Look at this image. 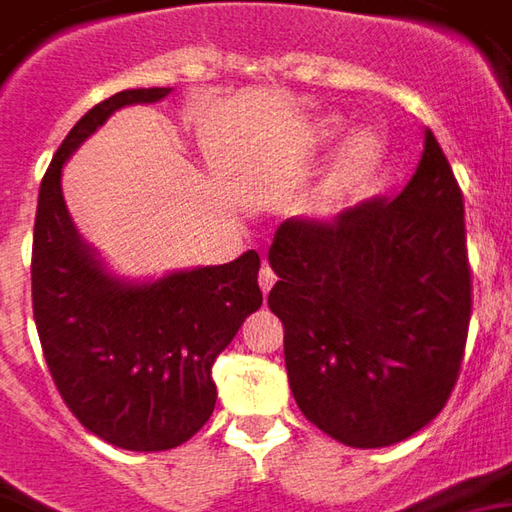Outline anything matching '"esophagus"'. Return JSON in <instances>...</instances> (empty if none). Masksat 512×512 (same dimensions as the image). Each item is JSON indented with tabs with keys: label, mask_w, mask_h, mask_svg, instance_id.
<instances>
[{
	"label": "esophagus",
	"mask_w": 512,
	"mask_h": 512,
	"mask_svg": "<svg viewBox=\"0 0 512 512\" xmlns=\"http://www.w3.org/2000/svg\"><path fill=\"white\" fill-rule=\"evenodd\" d=\"M273 284H276V273L264 264L262 267V273H259V287H262V292L267 295V292L273 290Z\"/></svg>",
	"instance_id": "34e87169"
}]
</instances>
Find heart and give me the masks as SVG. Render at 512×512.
<instances>
[{
    "label": "heart",
    "mask_w": 512,
    "mask_h": 512,
    "mask_svg": "<svg viewBox=\"0 0 512 512\" xmlns=\"http://www.w3.org/2000/svg\"><path fill=\"white\" fill-rule=\"evenodd\" d=\"M345 119L337 114L320 116L306 128V153L326 155L345 136ZM387 142L379 130L362 128L351 133L331 158V164L323 172V178L303 200V214L312 220H329L340 211L354 206L359 197L370 189L376 175L384 167Z\"/></svg>",
    "instance_id": "b5f03b06"
}]
</instances>
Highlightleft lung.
I'll return each mask as SVG.
<instances>
[{
  "instance_id": "8db88e82",
  "label": "left lung",
  "mask_w": 512,
  "mask_h": 512,
  "mask_svg": "<svg viewBox=\"0 0 512 512\" xmlns=\"http://www.w3.org/2000/svg\"><path fill=\"white\" fill-rule=\"evenodd\" d=\"M270 312L306 421L354 449L424 429L460 376L471 320L463 192L432 130L410 183L334 220L278 225Z\"/></svg>"
}]
</instances>
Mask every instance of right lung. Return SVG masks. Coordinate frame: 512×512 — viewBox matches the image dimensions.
Listing matches in <instances>:
<instances>
[{
  "label": "right lung",
  "instance_id": "1",
  "mask_svg": "<svg viewBox=\"0 0 512 512\" xmlns=\"http://www.w3.org/2000/svg\"><path fill=\"white\" fill-rule=\"evenodd\" d=\"M169 91L128 88L94 105L58 147L35 211L33 317L52 382L88 432L128 451L175 449L209 421L211 365L262 306L256 250L158 281H122L66 211V158L114 111Z\"/></svg>",
  "mask_w": 512,
  "mask_h": 512
}]
</instances>
